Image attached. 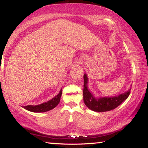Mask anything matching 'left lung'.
<instances>
[{
  "label": "left lung",
  "mask_w": 148,
  "mask_h": 148,
  "mask_svg": "<svg viewBox=\"0 0 148 148\" xmlns=\"http://www.w3.org/2000/svg\"><path fill=\"white\" fill-rule=\"evenodd\" d=\"M84 101L88 108L95 112H106L116 108L128 98L130 94V89L123 94L111 97H95L94 93L89 90L88 77L87 74L84 75Z\"/></svg>",
  "instance_id": "left-lung-1"
}]
</instances>
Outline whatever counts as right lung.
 <instances>
[{"label":"right lung","mask_w":148,"mask_h":148,"mask_svg":"<svg viewBox=\"0 0 148 148\" xmlns=\"http://www.w3.org/2000/svg\"><path fill=\"white\" fill-rule=\"evenodd\" d=\"M62 95V89L60 90L59 93L58 95H56V96H54V98H52L51 100H50L48 102H46L42 104L36 105H27V106H23V108L26 109V110L30 111V112H47L57 106L58 103L60 102V97Z\"/></svg>","instance_id":"right-lung-1"}]
</instances>
